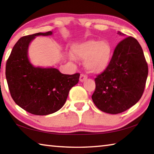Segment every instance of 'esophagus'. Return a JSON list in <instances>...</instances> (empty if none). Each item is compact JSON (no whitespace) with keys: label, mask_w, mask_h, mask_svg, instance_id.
<instances>
[{"label":"esophagus","mask_w":154,"mask_h":154,"mask_svg":"<svg viewBox=\"0 0 154 154\" xmlns=\"http://www.w3.org/2000/svg\"><path fill=\"white\" fill-rule=\"evenodd\" d=\"M87 78H88V76H87L86 75L84 74V73H82V74H81V75H80L79 80H80V82H84V81L86 80Z\"/></svg>","instance_id":"esophagus-1"}]
</instances>
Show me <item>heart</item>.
<instances>
[{
    "label": "heart",
    "instance_id": "b5f03b06",
    "mask_svg": "<svg viewBox=\"0 0 154 154\" xmlns=\"http://www.w3.org/2000/svg\"><path fill=\"white\" fill-rule=\"evenodd\" d=\"M73 52L77 58L85 59V66L92 72L105 71L112 58V47L106 41H87L75 46Z\"/></svg>",
    "mask_w": 154,
    "mask_h": 154
}]
</instances>
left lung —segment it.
Instances as JSON below:
<instances>
[{"label": "left lung", "mask_w": 154, "mask_h": 154, "mask_svg": "<svg viewBox=\"0 0 154 154\" xmlns=\"http://www.w3.org/2000/svg\"><path fill=\"white\" fill-rule=\"evenodd\" d=\"M119 35H124L121 32ZM148 66L141 46L128 36L115 48L110 64L95 78L92 98L105 113L118 114L134 105L144 92Z\"/></svg>", "instance_id": "obj_1"}]
</instances>
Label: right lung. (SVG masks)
Listing matches in <instances>:
<instances>
[{
    "label": "right lung",
    "instance_id": "1",
    "mask_svg": "<svg viewBox=\"0 0 154 154\" xmlns=\"http://www.w3.org/2000/svg\"><path fill=\"white\" fill-rule=\"evenodd\" d=\"M52 35L49 31L21 37L13 48L6 63L5 75L14 102L25 111L46 116L60 109L80 74H62L55 68L33 66L28 58V48L36 36Z\"/></svg>",
    "mask_w": 154,
    "mask_h": 154
}]
</instances>
